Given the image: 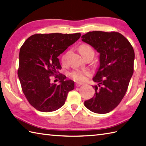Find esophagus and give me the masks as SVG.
I'll use <instances>...</instances> for the list:
<instances>
[{
  "label": "esophagus",
  "mask_w": 146,
  "mask_h": 146,
  "mask_svg": "<svg viewBox=\"0 0 146 146\" xmlns=\"http://www.w3.org/2000/svg\"><path fill=\"white\" fill-rule=\"evenodd\" d=\"M83 85V83H80V82H76V83H75V86H76V87H78V86H80Z\"/></svg>",
  "instance_id": "obj_1"
}]
</instances>
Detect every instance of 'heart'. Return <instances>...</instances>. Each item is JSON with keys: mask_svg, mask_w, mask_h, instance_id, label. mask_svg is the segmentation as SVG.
Instances as JSON below:
<instances>
[{"mask_svg": "<svg viewBox=\"0 0 146 146\" xmlns=\"http://www.w3.org/2000/svg\"><path fill=\"white\" fill-rule=\"evenodd\" d=\"M79 51L80 53L82 54L83 56L87 53L88 52L93 51V49L88 44H82L80 46L79 48ZM68 52H65L63 55L61 56V60L63 64H66V59H67V56H68ZM91 75L90 72L88 70H76L72 71L70 73V75L72 78L77 80V81L79 82H84L87 78V77Z\"/></svg>", "mask_w": 146, "mask_h": 146, "instance_id": "heart-1", "label": "heart"}]
</instances>
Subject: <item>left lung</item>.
I'll return each instance as SVG.
<instances>
[{
    "mask_svg": "<svg viewBox=\"0 0 146 146\" xmlns=\"http://www.w3.org/2000/svg\"><path fill=\"white\" fill-rule=\"evenodd\" d=\"M82 40L100 53V66L93 78L97 83L94 97L85 106L97 113L113 110L124 97L134 73L135 53L129 41L117 32L92 31Z\"/></svg>",
    "mask_w": 146,
    "mask_h": 146,
    "instance_id": "1",
    "label": "left lung"
}]
</instances>
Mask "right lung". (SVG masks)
Here are the masks:
<instances>
[{
  "mask_svg": "<svg viewBox=\"0 0 146 146\" xmlns=\"http://www.w3.org/2000/svg\"><path fill=\"white\" fill-rule=\"evenodd\" d=\"M81 34H36L26 39L19 52L17 74L27 100L36 110L50 112L64 104L74 82L60 73L58 57L78 40ZM55 76L59 85L51 82Z\"/></svg>",
  "mask_w": 146,
  "mask_h": 146,
  "instance_id": "obj_1",
  "label": "right lung"
}]
</instances>
